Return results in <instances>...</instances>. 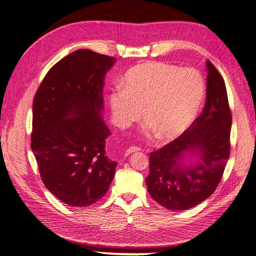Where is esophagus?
I'll list each match as a JSON object with an SVG mask.
<instances>
[{
	"mask_svg": "<svg viewBox=\"0 0 256 256\" xmlns=\"http://www.w3.org/2000/svg\"><path fill=\"white\" fill-rule=\"evenodd\" d=\"M139 150H140V148H139V147H137V146H130L126 150V156H128L132 152H139Z\"/></svg>",
	"mask_w": 256,
	"mask_h": 256,
	"instance_id": "34e87169",
	"label": "esophagus"
}]
</instances>
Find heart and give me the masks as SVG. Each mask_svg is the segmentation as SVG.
I'll use <instances>...</instances> for the list:
<instances>
[{"mask_svg":"<svg viewBox=\"0 0 256 256\" xmlns=\"http://www.w3.org/2000/svg\"><path fill=\"white\" fill-rule=\"evenodd\" d=\"M126 87L116 86L109 96L113 119L126 128L142 115V130L147 136L158 134L174 139L196 118L204 96V80L193 68L150 62L132 68L124 78Z\"/></svg>","mask_w":256,"mask_h":256,"instance_id":"1","label":"heart"}]
</instances>
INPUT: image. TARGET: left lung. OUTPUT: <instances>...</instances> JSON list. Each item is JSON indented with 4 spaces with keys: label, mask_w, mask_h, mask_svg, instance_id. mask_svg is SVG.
Returning <instances> with one entry per match:
<instances>
[{
    "label": "left lung",
    "mask_w": 256,
    "mask_h": 256,
    "mask_svg": "<svg viewBox=\"0 0 256 256\" xmlns=\"http://www.w3.org/2000/svg\"><path fill=\"white\" fill-rule=\"evenodd\" d=\"M206 102L184 134L150 154L148 193L171 210H189L219 184L230 154L232 113L224 80L206 61Z\"/></svg>",
    "instance_id": "8db88e82"
}]
</instances>
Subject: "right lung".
I'll use <instances>...</instances> for the list:
<instances>
[{
  "label": "right lung",
  "instance_id": "1",
  "mask_svg": "<svg viewBox=\"0 0 256 256\" xmlns=\"http://www.w3.org/2000/svg\"><path fill=\"white\" fill-rule=\"evenodd\" d=\"M114 57L78 50L48 70L33 100L31 148L46 189L85 208L108 192L117 163L106 154L104 76Z\"/></svg>",
  "mask_w": 256,
  "mask_h": 256
}]
</instances>
